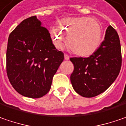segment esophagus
Here are the masks:
<instances>
[{
    "label": "esophagus",
    "instance_id": "1",
    "mask_svg": "<svg viewBox=\"0 0 126 126\" xmlns=\"http://www.w3.org/2000/svg\"><path fill=\"white\" fill-rule=\"evenodd\" d=\"M64 59L66 60H69V56L68 54H64Z\"/></svg>",
    "mask_w": 126,
    "mask_h": 126
}]
</instances>
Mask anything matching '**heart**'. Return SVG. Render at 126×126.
<instances>
[{
    "label": "heart",
    "instance_id": "b5f03b06",
    "mask_svg": "<svg viewBox=\"0 0 126 126\" xmlns=\"http://www.w3.org/2000/svg\"><path fill=\"white\" fill-rule=\"evenodd\" d=\"M64 36H67V45L74 53L89 56L95 52L101 44L102 28L99 22L91 17H64L58 22L57 28L49 29V37L56 47H62Z\"/></svg>",
    "mask_w": 126,
    "mask_h": 126
}]
</instances>
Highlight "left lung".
<instances>
[{
  "mask_svg": "<svg viewBox=\"0 0 126 126\" xmlns=\"http://www.w3.org/2000/svg\"><path fill=\"white\" fill-rule=\"evenodd\" d=\"M73 88L84 97H94L105 91L119 74L121 48L116 30L109 25L100 47L89 57H72Z\"/></svg>",
  "mask_w": 126,
  "mask_h": 126,
  "instance_id": "1",
  "label": "left lung"
}]
</instances>
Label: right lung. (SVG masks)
I'll use <instances>...</instances> for the list:
<instances>
[{"label":"right lung","mask_w":126,"mask_h":126,"mask_svg":"<svg viewBox=\"0 0 126 126\" xmlns=\"http://www.w3.org/2000/svg\"><path fill=\"white\" fill-rule=\"evenodd\" d=\"M63 60L64 53L56 49L48 30L35 16L24 20L10 34L7 75L13 87L24 96L37 98L47 94Z\"/></svg>","instance_id":"right-lung-1"}]
</instances>
